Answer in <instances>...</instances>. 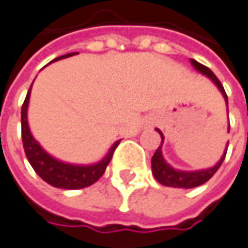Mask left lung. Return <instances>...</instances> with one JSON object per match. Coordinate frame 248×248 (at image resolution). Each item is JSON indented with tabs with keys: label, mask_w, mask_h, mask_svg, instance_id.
Instances as JSON below:
<instances>
[{
	"label": "left lung",
	"mask_w": 248,
	"mask_h": 248,
	"mask_svg": "<svg viewBox=\"0 0 248 248\" xmlns=\"http://www.w3.org/2000/svg\"><path fill=\"white\" fill-rule=\"evenodd\" d=\"M192 66L204 76H207L209 79L212 80L216 87L220 90L221 96L226 100V106H227V113H229V104H227V94L223 89V84L220 83V80L215 76V73L203 66L202 63L196 62L195 59H190ZM156 131L161 135V145L158 147V150L155 151L152 159H151V167H152V173L155 176V179L164 186H170V187H184V189H190V187H196V186L203 185L204 182H207L216 172L217 169L220 168V165L224 161L226 152H227V147L229 142L226 145V150L223 152L221 158L219 159V162L216 165H213L212 168L201 169V170H181V169H175L173 167H170L168 162L165 161V158L162 156V144H164V134L161 133V130L156 128ZM229 131H230V124H229Z\"/></svg>",
	"instance_id": "8db88e82"
}]
</instances>
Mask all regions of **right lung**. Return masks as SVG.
Wrapping results in <instances>:
<instances>
[{"mask_svg": "<svg viewBox=\"0 0 248 248\" xmlns=\"http://www.w3.org/2000/svg\"><path fill=\"white\" fill-rule=\"evenodd\" d=\"M76 53H67L56 58L55 61H61L64 58H70ZM53 62V61H52ZM32 89V86H31ZM31 89L28 90L25 101L22 104L21 110V127H22V142H24V150L27 154L28 161L33 170L44 179L46 184L61 187L66 190L72 189H81L87 186L93 185L101 178L107 165L110 164L115 148L120 144V140L115 141L111 145V148L106 154L103 159H100L96 164L90 165H76V164H67L61 159L52 156L41 147V144L33 138V135L29 130L28 124V106H29V97H31Z\"/></svg>", "mask_w": 248, "mask_h": 248, "instance_id": "1", "label": "right lung"}]
</instances>
